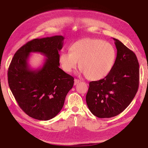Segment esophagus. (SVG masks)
<instances>
[{
    "mask_svg": "<svg viewBox=\"0 0 148 148\" xmlns=\"http://www.w3.org/2000/svg\"><path fill=\"white\" fill-rule=\"evenodd\" d=\"M74 81H75V82H74V85H77L78 83L81 82V81H80V80L77 79H75Z\"/></svg>",
    "mask_w": 148,
    "mask_h": 148,
    "instance_id": "1",
    "label": "esophagus"
}]
</instances>
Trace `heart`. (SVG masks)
<instances>
[{"instance_id": "obj_1", "label": "heart", "mask_w": 148, "mask_h": 148, "mask_svg": "<svg viewBox=\"0 0 148 148\" xmlns=\"http://www.w3.org/2000/svg\"><path fill=\"white\" fill-rule=\"evenodd\" d=\"M115 59V49L111 44L99 39L85 38L72 44L70 53H62L59 61L66 73L75 69L79 62L80 72L88 79L97 81L108 75Z\"/></svg>"}]
</instances>
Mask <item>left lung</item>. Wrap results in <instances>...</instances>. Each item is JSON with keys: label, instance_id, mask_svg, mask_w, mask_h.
<instances>
[{"label": "left lung", "instance_id": "1", "mask_svg": "<svg viewBox=\"0 0 148 148\" xmlns=\"http://www.w3.org/2000/svg\"><path fill=\"white\" fill-rule=\"evenodd\" d=\"M113 39L117 50L113 68L104 78L89 83L86 96L89 110L99 118L113 117L122 112L139 86L140 70L135 53Z\"/></svg>", "mask_w": 148, "mask_h": 148}]
</instances>
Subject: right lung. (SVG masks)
I'll return each instance as SVG.
<instances>
[{
	"instance_id": "right-lung-1",
	"label": "right lung",
	"mask_w": 148,
	"mask_h": 148,
	"mask_svg": "<svg viewBox=\"0 0 148 148\" xmlns=\"http://www.w3.org/2000/svg\"><path fill=\"white\" fill-rule=\"evenodd\" d=\"M64 39L54 36L28 42L16 52L8 67V82L13 95L20 108L33 119L48 120L56 117L73 86V77L59 68V52ZM31 52L47 58L41 68L29 67Z\"/></svg>"
}]
</instances>
